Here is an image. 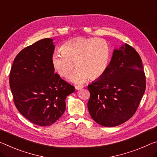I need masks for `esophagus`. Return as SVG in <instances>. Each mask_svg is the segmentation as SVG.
<instances>
[{
  "mask_svg": "<svg viewBox=\"0 0 157 157\" xmlns=\"http://www.w3.org/2000/svg\"><path fill=\"white\" fill-rule=\"evenodd\" d=\"M84 87V86L82 85H76L75 86V89H77V90H79V89H82Z\"/></svg>",
  "mask_w": 157,
  "mask_h": 157,
  "instance_id": "esophagus-1",
  "label": "esophagus"
}]
</instances>
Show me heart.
<instances>
[{"label":"heart","mask_w":157,"mask_h":157,"mask_svg":"<svg viewBox=\"0 0 157 157\" xmlns=\"http://www.w3.org/2000/svg\"><path fill=\"white\" fill-rule=\"evenodd\" d=\"M60 50L61 53L55 52L52 55V66L59 76L67 78L75 64L78 69L71 77L75 83H82L88 78H101L110 63V47L102 38L81 37L71 40L63 44Z\"/></svg>","instance_id":"b5f03b06"}]
</instances>
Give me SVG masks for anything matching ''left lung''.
Instances as JSON below:
<instances>
[{
    "instance_id": "obj_1",
    "label": "left lung",
    "mask_w": 157,
    "mask_h": 157,
    "mask_svg": "<svg viewBox=\"0 0 157 157\" xmlns=\"http://www.w3.org/2000/svg\"><path fill=\"white\" fill-rule=\"evenodd\" d=\"M87 88V107L96 123L113 127L132 117L146 88V78L140 55L125 44L114 49L105 73Z\"/></svg>"
}]
</instances>
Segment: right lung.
<instances>
[{"label": "right lung", "mask_w": 157, "mask_h": 157, "mask_svg": "<svg viewBox=\"0 0 157 157\" xmlns=\"http://www.w3.org/2000/svg\"><path fill=\"white\" fill-rule=\"evenodd\" d=\"M53 40L44 38L25 47L16 56L10 73L14 105L36 125H52L63 115L66 98L75 87L54 73Z\"/></svg>", "instance_id": "right-lung-1"}]
</instances>
